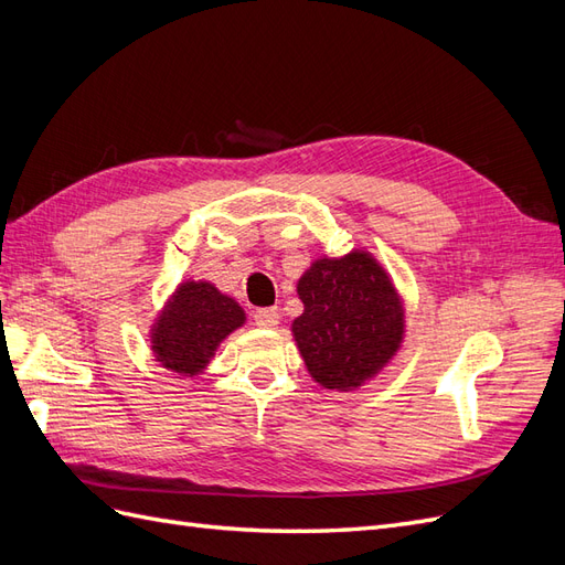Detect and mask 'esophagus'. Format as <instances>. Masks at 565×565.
<instances>
[{"instance_id":"34e87169","label":"esophagus","mask_w":565,"mask_h":565,"mask_svg":"<svg viewBox=\"0 0 565 565\" xmlns=\"http://www.w3.org/2000/svg\"><path fill=\"white\" fill-rule=\"evenodd\" d=\"M254 322L259 324V328L270 330L280 322V313L276 309H259V311H254Z\"/></svg>"}]
</instances>
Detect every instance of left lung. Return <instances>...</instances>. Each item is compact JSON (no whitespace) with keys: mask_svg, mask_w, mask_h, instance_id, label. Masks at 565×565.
<instances>
[{"mask_svg":"<svg viewBox=\"0 0 565 565\" xmlns=\"http://www.w3.org/2000/svg\"><path fill=\"white\" fill-rule=\"evenodd\" d=\"M303 313L292 334L306 370L330 391H353L391 363L405 337V306L365 249L320 256L297 282Z\"/></svg>","mask_w":565,"mask_h":565,"instance_id":"left-lung-1","label":"left lung"}]
</instances>
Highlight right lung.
Instances as JSON below:
<instances>
[{
    "label": "right lung",
    "mask_w": 565,
    "mask_h": 565,
    "mask_svg": "<svg viewBox=\"0 0 565 565\" xmlns=\"http://www.w3.org/2000/svg\"><path fill=\"white\" fill-rule=\"evenodd\" d=\"M245 320L243 306L212 282L185 280L152 322V355L181 377H195L210 365L221 341L243 328Z\"/></svg>",
    "instance_id": "right-lung-1"
}]
</instances>
